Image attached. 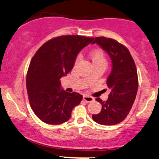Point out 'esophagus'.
Returning a JSON list of instances; mask_svg holds the SVG:
<instances>
[{
  "instance_id": "esophagus-1",
  "label": "esophagus",
  "mask_w": 159,
  "mask_h": 159,
  "mask_svg": "<svg viewBox=\"0 0 159 159\" xmlns=\"http://www.w3.org/2000/svg\"><path fill=\"white\" fill-rule=\"evenodd\" d=\"M83 99L86 102H91V101H94V98L93 97L90 96V95H84L83 96Z\"/></svg>"
}]
</instances>
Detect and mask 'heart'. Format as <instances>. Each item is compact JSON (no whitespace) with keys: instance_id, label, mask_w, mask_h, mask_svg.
Here are the masks:
<instances>
[{"instance_id":"obj_1","label":"heart","mask_w":159,"mask_h":159,"mask_svg":"<svg viewBox=\"0 0 159 159\" xmlns=\"http://www.w3.org/2000/svg\"><path fill=\"white\" fill-rule=\"evenodd\" d=\"M89 57H90L93 66H96V65L99 64H107L104 52L101 49H95V50L92 51L90 55H89ZM78 60H79V58L78 57L75 60V63H77Z\"/></svg>"}]
</instances>
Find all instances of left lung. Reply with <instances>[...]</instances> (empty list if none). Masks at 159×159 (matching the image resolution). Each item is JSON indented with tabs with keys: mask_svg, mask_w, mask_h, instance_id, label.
I'll list each match as a JSON object with an SVG mask.
<instances>
[{
	"mask_svg": "<svg viewBox=\"0 0 159 159\" xmlns=\"http://www.w3.org/2000/svg\"><path fill=\"white\" fill-rule=\"evenodd\" d=\"M110 56L112 70L107 80L111 89L107 101L95 98L102 106L98 114L93 115V121L101 125H115L125 119L136 97L139 79L133 57L125 46L112 38H93Z\"/></svg>",
	"mask_w": 159,
	"mask_h": 159,
	"instance_id": "left-lung-1",
	"label": "left lung"
}]
</instances>
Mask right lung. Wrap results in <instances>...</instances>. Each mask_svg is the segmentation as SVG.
<instances>
[{
	"instance_id": "right-lung-1",
	"label": "right lung",
	"mask_w": 159,
	"mask_h": 159,
	"mask_svg": "<svg viewBox=\"0 0 159 159\" xmlns=\"http://www.w3.org/2000/svg\"><path fill=\"white\" fill-rule=\"evenodd\" d=\"M93 38L61 35L49 40L32 58L26 74V89L30 106L44 123L61 124L67 121L72 109L83 96L61 89L60 79L72 70L80 51Z\"/></svg>"
}]
</instances>
